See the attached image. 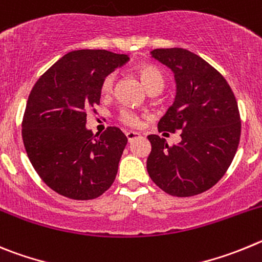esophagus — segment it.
<instances>
[{
    "label": "esophagus",
    "mask_w": 262,
    "mask_h": 262,
    "mask_svg": "<svg viewBox=\"0 0 262 262\" xmlns=\"http://www.w3.org/2000/svg\"><path fill=\"white\" fill-rule=\"evenodd\" d=\"M125 136H126V138H128V141L129 142H132V141H134L136 140V138H140V133H136V132H126L125 133Z\"/></svg>",
    "instance_id": "1"
}]
</instances>
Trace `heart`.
<instances>
[{
    "label": "heart",
    "instance_id": "heart-1",
    "mask_svg": "<svg viewBox=\"0 0 262 262\" xmlns=\"http://www.w3.org/2000/svg\"><path fill=\"white\" fill-rule=\"evenodd\" d=\"M137 73H138V77H140L141 82L143 83V86L150 90H155V89H163L164 86V74L163 72L159 69L155 65L151 63H141L137 67ZM114 82H115V75L108 74L107 77H104L102 82V86H100V91L104 95H110L114 90ZM119 120L128 126H138L141 122L140 116L133 112L130 110H121L119 114Z\"/></svg>",
    "mask_w": 262,
    "mask_h": 262
}]
</instances>
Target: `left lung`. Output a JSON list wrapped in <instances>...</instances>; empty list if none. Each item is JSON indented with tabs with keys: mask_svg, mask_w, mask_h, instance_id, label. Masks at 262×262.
I'll return each mask as SVG.
<instances>
[{
	"mask_svg": "<svg viewBox=\"0 0 262 262\" xmlns=\"http://www.w3.org/2000/svg\"><path fill=\"white\" fill-rule=\"evenodd\" d=\"M151 56L176 79L175 102L158 129L180 130L181 141L168 145L157 134L147 137L148 176L171 195L200 194L223 178L236 154L242 133L236 99L225 77L193 52L159 48Z\"/></svg>",
	"mask_w": 262,
	"mask_h": 262,
	"instance_id": "left-lung-1",
	"label": "left lung"
}]
</instances>
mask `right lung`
Segmentation results:
<instances>
[{
	"mask_svg": "<svg viewBox=\"0 0 262 262\" xmlns=\"http://www.w3.org/2000/svg\"><path fill=\"white\" fill-rule=\"evenodd\" d=\"M128 60L105 49L73 51L32 87L23 115V143L37 175L58 194L93 200L115 181L128 138L116 126L93 134L86 117L100 103L104 77Z\"/></svg>",
	"mask_w": 262,
	"mask_h": 262,
	"instance_id": "obj_1",
	"label": "right lung"
}]
</instances>
